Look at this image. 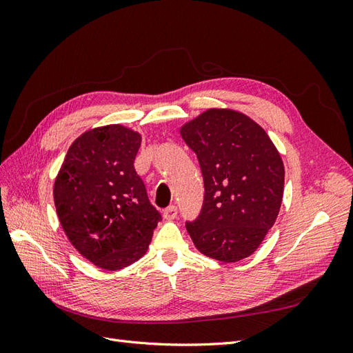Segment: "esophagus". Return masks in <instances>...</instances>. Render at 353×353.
<instances>
[{"label": "esophagus", "instance_id": "esophagus-1", "mask_svg": "<svg viewBox=\"0 0 353 353\" xmlns=\"http://www.w3.org/2000/svg\"><path fill=\"white\" fill-rule=\"evenodd\" d=\"M178 216V209H176V206H169V208H166L165 210H163V218L166 219V221H172V219H175Z\"/></svg>", "mask_w": 353, "mask_h": 353}]
</instances>
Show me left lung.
Segmentation results:
<instances>
[{
	"label": "left lung",
	"instance_id": "8db88e82",
	"mask_svg": "<svg viewBox=\"0 0 353 353\" xmlns=\"http://www.w3.org/2000/svg\"><path fill=\"white\" fill-rule=\"evenodd\" d=\"M197 154L205 200L199 218L187 222L200 253L239 262L259 248L275 223L284 193L283 159L270 135L249 116L208 109L181 126Z\"/></svg>",
	"mask_w": 353,
	"mask_h": 353
}]
</instances>
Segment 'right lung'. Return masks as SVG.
<instances>
[{"label": "right lung", "instance_id": "obj_1", "mask_svg": "<svg viewBox=\"0 0 353 353\" xmlns=\"http://www.w3.org/2000/svg\"><path fill=\"white\" fill-rule=\"evenodd\" d=\"M141 134L122 125L85 131L72 143L54 181L57 216L85 259L116 271L147 252L162 219L134 160Z\"/></svg>", "mask_w": 353, "mask_h": 353}]
</instances>
